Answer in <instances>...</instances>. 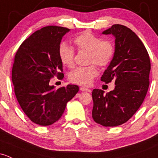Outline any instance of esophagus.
<instances>
[{
    "instance_id": "1",
    "label": "esophagus",
    "mask_w": 158,
    "mask_h": 158,
    "mask_svg": "<svg viewBox=\"0 0 158 158\" xmlns=\"http://www.w3.org/2000/svg\"><path fill=\"white\" fill-rule=\"evenodd\" d=\"M80 90L82 91V92H91V89H88V88H86V87H81L80 88Z\"/></svg>"
}]
</instances>
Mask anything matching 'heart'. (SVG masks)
Wrapping results in <instances>:
<instances>
[{
	"instance_id": "obj_1",
	"label": "heart",
	"mask_w": 158,
	"mask_h": 158,
	"mask_svg": "<svg viewBox=\"0 0 158 158\" xmlns=\"http://www.w3.org/2000/svg\"><path fill=\"white\" fill-rule=\"evenodd\" d=\"M78 51L89 52L88 63L92 64L85 67H78L69 73V79L74 83L89 85L98 74L99 66L108 65L114 54V43L110 40H102L101 37L90 31H84L75 37L73 40ZM58 55L61 63L69 68L75 65V51L66 42H62L58 48Z\"/></svg>"
}]
</instances>
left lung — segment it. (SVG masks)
Segmentation results:
<instances>
[{
	"label": "left lung",
	"instance_id": "left-lung-1",
	"mask_svg": "<svg viewBox=\"0 0 158 158\" xmlns=\"http://www.w3.org/2000/svg\"><path fill=\"white\" fill-rule=\"evenodd\" d=\"M115 37V51L101 78L106 84L115 81V89L104 94L92 91V118L104 127L127 122L144 101L149 86L151 62L148 53L137 35L123 25H113L102 32Z\"/></svg>",
	"mask_w": 158,
	"mask_h": 158
}]
</instances>
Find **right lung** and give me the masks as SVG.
<instances>
[{
	"mask_svg": "<svg viewBox=\"0 0 158 158\" xmlns=\"http://www.w3.org/2000/svg\"><path fill=\"white\" fill-rule=\"evenodd\" d=\"M67 28L48 26L35 31L16 51L12 82L16 99L23 112L35 123L50 126L61 117L66 104L79 92L68 85L55 89L51 78L64 77L58 48Z\"/></svg>",
	"mask_w": 158,
	"mask_h": 158,
	"instance_id": "right-lung-1",
	"label": "right lung"
}]
</instances>
